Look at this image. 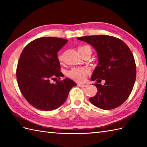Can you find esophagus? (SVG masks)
Returning <instances> with one entry per match:
<instances>
[{
  "label": "esophagus",
  "instance_id": "esophagus-1",
  "mask_svg": "<svg viewBox=\"0 0 147 147\" xmlns=\"http://www.w3.org/2000/svg\"><path fill=\"white\" fill-rule=\"evenodd\" d=\"M77 85L80 86V87H83V88L88 86V85H84V84H80V83H78Z\"/></svg>",
  "mask_w": 147,
  "mask_h": 147
}]
</instances>
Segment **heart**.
<instances>
[{"label":"heart","instance_id":"heart-1","mask_svg":"<svg viewBox=\"0 0 147 147\" xmlns=\"http://www.w3.org/2000/svg\"><path fill=\"white\" fill-rule=\"evenodd\" d=\"M88 49L91 51V49L89 46L85 45L80 47L78 48V51H82V50ZM62 55L60 54L58 56V59L60 61H62ZM89 73V70L87 68H80V67H76L73 68L70 71L67 72V76L70 78L73 79L74 80H76L77 82H82L83 81H85L87 74Z\"/></svg>","mask_w":147,"mask_h":147}]
</instances>
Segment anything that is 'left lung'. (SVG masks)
<instances>
[{"label": "left lung", "mask_w": 147, "mask_h": 147, "mask_svg": "<svg viewBox=\"0 0 147 147\" xmlns=\"http://www.w3.org/2000/svg\"><path fill=\"white\" fill-rule=\"evenodd\" d=\"M91 45L97 52L98 65L92 75V81L98 92L90 102L98 108L111 110L122 105L129 97L136 75L133 55L125 43L114 36L92 35L78 37ZM102 80L105 83L100 84Z\"/></svg>", "instance_id": "1"}]
</instances>
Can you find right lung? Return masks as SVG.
I'll list each match as a JSON object with an SVG mask.
<instances>
[{
    "label": "right lung",
    "mask_w": 147,
    "mask_h": 147,
    "mask_svg": "<svg viewBox=\"0 0 147 147\" xmlns=\"http://www.w3.org/2000/svg\"><path fill=\"white\" fill-rule=\"evenodd\" d=\"M67 42L61 38L42 37L29 43L21 52L16 69L19 88L26 100L39 110L59 107L71 89L76 86L67 78L51 83V80L63 75L57 52Z\"/></svg>",
    "instance_id": "1"
}]
</instances>
